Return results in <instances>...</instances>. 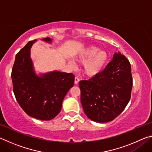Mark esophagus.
I'll return each instance as SVG.
<instances>
[{"label": "esophagus", "instance_id": "esophagus-1", "mask_svg": "<svg viewBox=\"0 0 152 152\" xmlns=\"http://www.w3.org/2000/svg\"><path fill=\"white\" fill-rule=\"evenodd\" d=\"M80 81V79L78 76H76L75 77V79H74V84H78V82Z\"/></svg>", "mask_w": 152, "mask_h": 152}]
</instances>
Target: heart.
I'll use <instances>...</instances> for the list:
<instances>
[{
  "instance_id": "obj_1",
  "label": "heart",
  "mask_w": 152,
  "mask_h": 152,
  "mask_svg": "<svg viewBox=\"0 0 152 152\" xmlns=\"http://www.w3.org/2000/svg\"><path fill=\"white\" fill-rule=\"evenodd\" d=\"M78 60L84 64V72L86 76L92 77L103 70L108 61V54L104 50H99L96 47H91L78 57Z\"/></svg>"
}]
</instances>
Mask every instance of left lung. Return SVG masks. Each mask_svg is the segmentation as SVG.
Instances as JSON below:
<instances>
[{"label": "left lung", "instance_id": "left-lung-1", "mask_svg": "<svg viewBox=\"0 0 152 152\" xmlns=\"http://www.w3.org/2000/svg\"><path fill=\"white\" fill-rule=\"evenodd\" d=\"M132 86L130 62L124 55L115 53L101 73L79 82L81 103L86 116L97 123L115 119L129 101Z\"/></svg>", "mask_w": 152, "mask_h": 152}]
</instances>
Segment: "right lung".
I'll list each match as a JSON object with an SVG mask.
<instances>
[{"instance_id":"add662e5","label":"right lung","mask_w":152,"mask_h":152,"mask_svg":"<svg viewBox=\"0 0 152 152\" xmlns=\"http://www.w3.org/2000/svg\"><path fill=\"white\" fill-rule=\"evenodd\" d=\"M42 40L51 42L49 37ZM36 41L28 42L16 55L11 72L12 88L18 103L29 116L48 121L60 112L64 97L74 86V75L53 71L38 76L30 57Z\"/></svg>"}]
</instances>
